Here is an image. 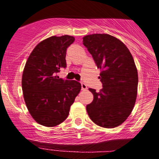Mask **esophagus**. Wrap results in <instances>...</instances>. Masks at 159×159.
I'll use <instances>...</instances> for the list:
<instances>
[{
    "mask_svg": "<svg viewBox=\"0 0 159 159\" xmlns=\"http://www.w3.org/2000/svg\"><path fill=\"white\" fill-rule=\"evenodd\" d=\"M87 89V85L84 83H81V90H86Z\"/></svg>",
    "mask_w": 159,
    "mask_h": 159,
    "instance_id": "34e87169",
    "label": "esophagus"
}]
</instances>
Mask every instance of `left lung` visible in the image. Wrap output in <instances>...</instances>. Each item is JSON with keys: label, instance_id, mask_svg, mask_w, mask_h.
Instances as JSON below:
<instances>
[{"label": "left lung", "instance_id": "obj_1", "mask_svg": "<svg viewBox=\"0 0 159 159\" xmlns=\"http://www.w3.org/2000/svg\"><path fill=\"white\" fill-rule=\"evenodd\" d=\"M83 44L98 69L102 89L89 90L93 100L87 105L89 116L96 125L112 129L119 126L130 115L136 102L138 75L129 50L122 41L105 34L83 37Z\"/></svg>", "mask_w": 159, "mask_h": 159}]
</instances>
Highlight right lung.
<instances>
[{"label":"right lung","instance_id":"1","mask_svg":"<svg viewBox=\"0 0 159 159\" xmlns=\"http://www.w3.org/2000/svg\"><path fill=\"white\" fill-rule=\"evenodd\" d=\"M74 41L69 35L43 40L30 53L24 68V99L32 117L44 126H56L66 119L81 89L79 82L57 75L66 66V49Z\"/></svg>","mask_w":159,"mask_h":159}]
</instances>
